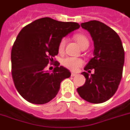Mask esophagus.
<instances>
[{"mask_svg": "<svg viewBox=\"0 0 130 130\" xmlns=\"http://www.w3.org/2000/svg\"><path fill=\"white\" fill-rule=\"evenodd\" d=\"M77 75V74H76V73H74V72H72V74H71V76H72V77H74V76H76Z\"/></svg>", "mask_w": 130, "mask_h": 130, "instance_id": "1", "label": "esophagus"}]
</instances>
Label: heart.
Masks as SVG:
<instances>
[{
  "label": "heart",
  "mask_w": 130,
  "mask_h": 130,
  "mask_svg": "<svg viewBox=\"0 0 130 130\" xmlns=\"http://www.w3.org/2000/svg\"><path fill=\"white\" fill-rule=\"evenodd\" d=\"M74 39L76 40L79 46L82 48L84 46H88L89 45V41L87 37L83 33H76L74 35ZM66 41L67 40L66 38H62L59 42L58 46V51L59 53H62L64 52ZM62 64L68 69L72 71H76L79 69V68H80L84 64V61L77 58L67 57L62 60Z\"/></svg>",
  "instance_id": "b5f03b06"
}]
</instances>
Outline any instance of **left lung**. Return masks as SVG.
<instances>
[{"label": "left lung", "mask_w": 130, "mask_h": 130, "mask_svg": "<svg viewBox=\"0 0 130 130\" xmlns=\"http://www.w3.org/2000/svg\"><path fill=\"white\" fill-rule=\"evenodd\" d=\"M94 42V56L84 70L94 69L95 73L84 72L86 78L83 86L77 89L83 99L97 104L108 101L115 95L122 76L124 50L120 37L112 29L97 20L82 23Z\"/></svg>", "instance_id": "8db88e82"}]
</instances>
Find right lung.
Segmentation results:
<instances>
[{"instance_id": "obj_1", "label": "right lung", "mask_w": 130, "mask_h": 130, "mask_svg": "<svg viewBox=\"0 0 130 130\" xmlns=\"http://www.w3.org/2000/svg\"><path fill=\"white\" fill-rule=\"evenodd\" d=\"M79 27L76 22L46 17L31 22L19 33L11 52L12 76L15 88L26 101L43 105L56 97L62 81L71 73L53 58L62 37ZM48 62L55 66L52 73L46 70Z\"/></svg>"}]
</instances>
